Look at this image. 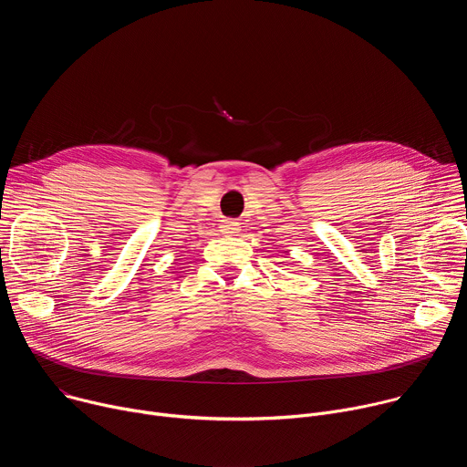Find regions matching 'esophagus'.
<instances>
[{
  "mask_svg": "<svg viewBox=\"0 0 467 467\" xmlns=\"http://www.w3.org/2000/svg\"><path fill=\"white\" fill-rule=\"evenodd\" d=\"M222 233L225 234V236H233V234H236L238 231H240V225L236 223V222H231V220H225L223 223H222Z\"/></svg>",
  "mask_w": 467,
  "mask_h": 467,
  "instance_id": "obj_1",
  "label": "esophagus"
}]
</instances>
